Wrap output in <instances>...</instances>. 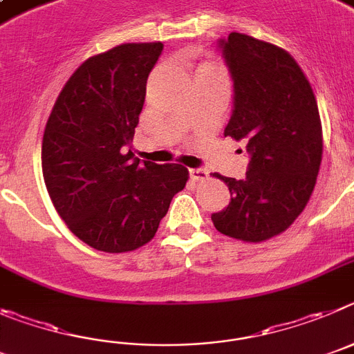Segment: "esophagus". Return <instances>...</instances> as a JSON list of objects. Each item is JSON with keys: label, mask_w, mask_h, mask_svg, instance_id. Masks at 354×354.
I'll return each mask as SVG.
<instances>
[{"label": "esophagus", "mask_w": 354, "mask_h": 354, "mask_svg": "<svg viewBox=\"0 0 354 354\" xmlns=\"http://www.w3.org/2000/svg\"><path fill=\"white\" fill-rule=\"evenodd\" d=\"M189 174L190 178L196 181H203L208 178V171L203 169V167H192V169H189Z\"/></svg>", "instance_id": "obj_1"}]
</instances>
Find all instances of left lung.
Masks as SVG:
<instances>
[{
    "mask_svg": "<svg viewBox=\"0 0 354 354\" xmlns=\"http://www.w3.org/2000/svg\"><path fill=\"white\" fill-rule=\"evenodd\" d=\"M232 79V114L224 136L247 142L243 180L229 187L227 208L213 213L216 231L243 241L277 236L304 212L323 157L319 109L300 65L284 49L241 33L218 40Z\"/></svg>",
    "mask_w": 354,
    "mask_h": 354,
    "instance_id": "obj_1",
    "label": "left lung"
}]
</instances>
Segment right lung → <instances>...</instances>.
I'll return each mask as SVG.
<instances>
[{
	"instance_id": "1",
	"label": "right lung",
	"mask_w": 354,
	"mask_h": 354,
	"mask_svg": "<svg viewBox=\"0 0 354 354\" xmlns=\"http://www.w3.org/2000/svg\"><path fill=\"white\" fill-rule=\"evenodd\" d=\"M162 49L160 42L123 44L86 59L47 120V192L70 231L102 252H129L148 243L189 180L183 165L141 164L127 151Z\"/></svg>"
}]
</instances>
